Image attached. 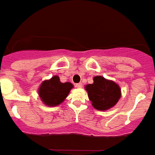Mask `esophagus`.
Masks as SVG:
<instances>
[{"instance_id":"esophagus-1","label":"esophagus","mask_w":155,"mask_h":155,"mask_svg":"<svg viewBox=\"0 0 155 155\" xmlns=\"http://www.w3.org/2000/svg\"><path fill=\"white\" fill-rule=\"evenodd\" d=\"M76 87L78 88V89H81V88H82V84L81 83L76 84Z\"/></svg>"}]
</instances>
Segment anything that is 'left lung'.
<instances>
[{
    "label": "left lung",
    "instance_id": "obj_1",
    "mask_svg": "<svg viewBox=\"0 0 155 155\" xmlns=\"http://www.w3.org/2000/svg\"><path fill=\"white\" fill-rule=\"evenodd\" d=\"M85 89L92 106L97 110L104 111L112 108L122 96L119 85L102 76L94 77V82L85 85Z\"/></svg>",
    "mask_w": 155,
    "mask_h": 155
}]
</instances>
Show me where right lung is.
<instances>
[{
  "instance_id": "1",
  "label": "right lung",
  "mask_w": 155,
  "mask_h": 155,
  "mask_svg": "<svg viewBox=\"0 0 155 155\" xmlns=\"http://www.w3.org/2000/svg\"><path fill=\"white\" fill-rule=\"evenodd\" d=\"M74 88L70 82H61L55 75L49 80H45L38 88V95L47 106H57L61 104Z\"/></svg>"
}]
</instances>
